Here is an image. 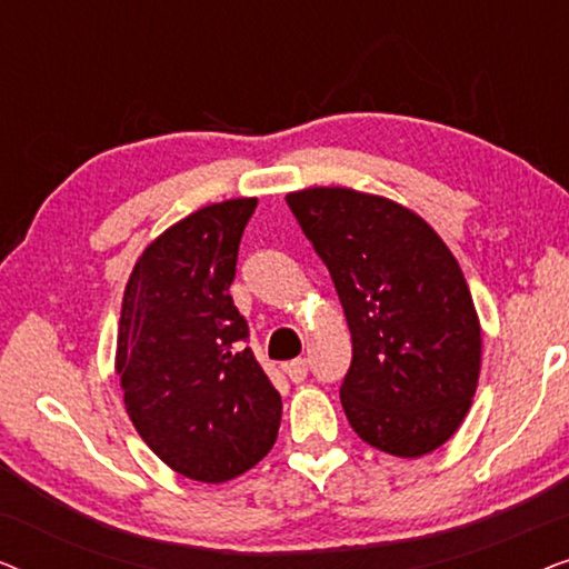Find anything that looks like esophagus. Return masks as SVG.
I'll return each instance as SVG.
<instances>
[{"label": "esophagus", "instance_id": "esophagus-1", "mask_svg": "<svg viewBox=\"0 0 569 569\" xmlns=\"http://www.w3.org/2000/svg\"><path fill=\"white\" fill-rule=\"evenodd\" d=\"M284 372H287V378L292 380V383H302V380H306V376H308V360L287 362Z\"/></svg>", "mask_w": 569, "mask_h": 569}]
</instances>
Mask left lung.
Here are the masks:
<instances>
[{
	"label": "left lung",
	"mask_w": 569,
	"mask_h": 569,
	"mask_svg": "<svg viewBox=\"0 0 569 569\" xmlns=\"http://www.w3.org/2000/svg\"><path fill=\"white\" fill-rule=\"evenodd\" d=\"M331 271L352 365L341 407L368 446L419 458L453 438L479 386L481 326L456 256L399 201L313 186L287 193Z\"/></svg>",
	"instance_id": "left-lung-1"
}]
</instances>
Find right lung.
Instances as JSON below:
<instances>
[{
    "mask_svg": "<svg viewBox=\"0 0 569 569\" xmlns=\"http://www.w3.org/2000/svg\"><path fill=\"white\" fill-rule=\"evenodd\" d=\"M253 209V197L228 199L170 224L137 259L121 302L116 376L131 425L162 463L204 485L253 469L282 419L230 298Z\"/></svg>",
    "mask_w": 569,
    "mask_h": 569,
    "instance_id": "right-lung-1",
    "label": "right lung"
}]
</instances>
